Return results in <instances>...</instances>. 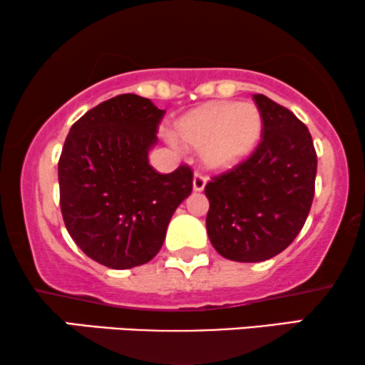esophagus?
Returning <instances> with one entry per match:
<instances>
[{
    "instance_id": "34e87169",
    "label": "esophagus",
    "mask_w": 365,
    "mask_h": 365,
    "mask_svg": "<svg viewBox=\"0 0 365 365\" xmlns=\"http://www.w3.org/2000/svg\"><path fill=\"white\" fill-rule=\"evenodd\" d=\"M206 175L201 174V173H196L195 178H192V190L195 191H203L205 186H206Z\"/></svg>"
}]
</instances>
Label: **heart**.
Listing matches in <instances>:
<instances>
[{
	"instance_id": "obj_1",
	"label": "heart",
	"mask_w": 365,
	"mask_h": 365,
	"mask_svg": "<svg viewBox=\"0 0 365 365\" xmlns=\"http://www.w3.org/2000/svg\"><path fill=\"white\" fill-rule=\"evenodd\" d=\"M175 133L191 147H203L210 169L227 170L255 150L262 135V116L250 103H210L175 121Z\"/></svg>"
}]
</instances>
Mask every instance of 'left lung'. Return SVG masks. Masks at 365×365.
<instances>
[{"mask_svg": "<svg viewBox=\"0 0 365 365\" xmlns=\"http://www.w3.org/2000/svg\"><path fill=\"white\" fill-rule=\"evenodd\" d=\"M254 101L262 116L257 148L205 186L211 245L235 262H262L291 245L308 218L317 178L307 125L264 94Z\"/></svg>", "mask_w": 365, "mask_h": 365, "instance_id": "left-lung-1", "label": "left lung"}]
</instances>
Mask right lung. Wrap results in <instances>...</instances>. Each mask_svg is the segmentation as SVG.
Instances as JSON below:
<instances>
[{
	"instance_id": "1",
	"label": "right lung",
	"mask_w": 365,
	"mask_h": 365,
	"mask_svg": "<svg viewBox=\"0 0 365 365\" xmlns=\"http://www.w3.org/2000/svg\"><path fill=\"white\" fill-rule=\"evenodd\" d=\"M164 113L147 98L120 94L81 116L62 147L66 228L88 257L110 269L154 259L175 208L192 191L190 165L159 174L148 164Z\"/></svg>"
}]
</instances>
